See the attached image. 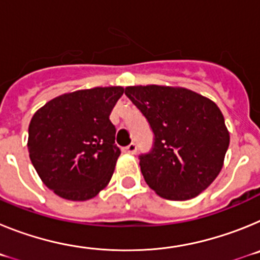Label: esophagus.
<instances>
[{"label":"esophagus","instance_id":"34e87169","mask_svg":"<svg viewBox=\"0 0 260 260\" xmlns=\"http://www.w3.org/2000/svg\"><path fill=\"white\" fill-rule=\"evenodd\" d=\"M122 151L125 153H128V155H134L135 152H137V146H135L134 143L128 144L127 147H125V148H122Z\"/></svg>","mask_w":260,"mask_h":260}]
</instances>
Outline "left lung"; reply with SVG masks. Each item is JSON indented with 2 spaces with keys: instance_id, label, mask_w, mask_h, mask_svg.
I'll return each mask as SVG.
<instances>
[{
  "instance_id": "8db88e82",
  "label": "left lung",
  "mask_w": 260,
  "mask_h": 260,
  "mask_svg": "<svg viewBox=\"0 0 260 260\" xmlns=\"http://www.w3.org/2000/svg\"><path fill=\"white\" fill-rule=\"evenodd\" d=\"M125 95L155 134L152 151L139 161L147 185L169 201H187L207 189L221 172L231 141L219 107L183 87L130 86Z\"/></svg>"
}]
</instances>
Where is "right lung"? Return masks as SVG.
<instances>
[{"label": "right lung", "mask_w": 260, "mask_h": 260, "mask_svg": "<svg viewBox=\"0 0 260 260\" xmlns=\"http://www.w3.org/2000/svg\"><path fill=\"white\" fill-rule=\"evenodd\" d=\"M123 87H95L52 99L32 116L28 153L48 189L68 201L95 198L121 155L109 114Z\"/></svg>", "instance_id": "right-lung-1"}]
</instances>
